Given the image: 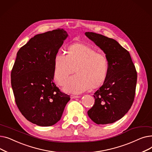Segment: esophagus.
I'll use <instances>...</instances> for the list:
<instances>
[{
    "mask_svg": "<svg viewBox=\"0 0 152 152\" xmlns=\"http://www.w3.org/2000/svg\"><path fill=\"white\" fill-rule=\"evenodd\" d=\"M70 97H71V99H77V98L80 97V96H78V95H71Z\"/></svg>",
    "mask_w": 152,
    "mask_h": 152,
    "instance_id": "1",
    "label": "esophagus"
}]
</instances>
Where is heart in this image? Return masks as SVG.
<instances>
[{"instance_id":"b5f03b06","label":"heart","mask_w":152,"mask_h":152,"mask_svg":"<svg viewBox=\"0 0 152 152\" xmlns=\"http://www.w3.org/2000/svg\"><path fill=\"white\" fill-rule=\"evenodd\" d=\"M108 67V61L104 53L97 52L88 45L74 44L68 47L67 54L58 52L55 55L53 75L57 83L63 86L69 75L75 70L77 74L69 78L64 90L79 94L91 87L97 88L104 83Z\"/></svg>"}]
</instances>
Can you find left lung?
Wrapping results in <instances>:
<instances>
[{
	"label": "left lung",
	"instance_id": "obj_1",
	"mask_svg": "<svg viewBox=\"0 0 152 152\" xmlns=\"http://www.w3.org/2000/svg\"><path fill=\"white\" fill-rule=\"evenodd\" d=\"M85 34L106 54L109 65L107 77L94 93V105L87 114L97 124L113 123L122 118L132 105L137 71L129 52L115 39L92 32Z\"/></svg>",
	"mask_w": 152,
	"mask_h": 152
}]
</instances>
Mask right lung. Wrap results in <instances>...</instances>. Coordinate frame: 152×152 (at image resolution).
<instances>
[{
	"label": "right lung",
	"instance_id": "1",
	"mask_svg": "<svg viewBox=\"0 0 152 152\" xmlns=\"http://www.w3.org/2000/svg\"><path fill=\"white\" fill-rule=\"evenodd\" d=\"M68 36L63 29L39 34L17 52L11 73L15 102L27 120L37 126L57 123L70 100L53 81L55 56Z\"/></svg>",
	"mask_w": 152,
	"mask_h": 152
}]
</instances>
